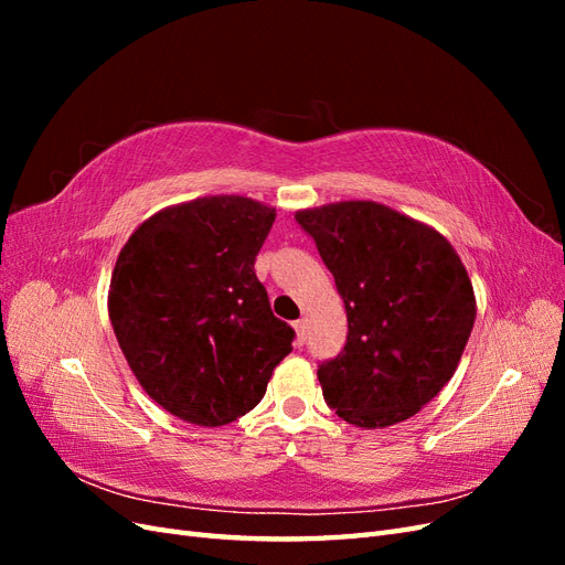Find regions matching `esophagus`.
I'll return each mask as SVG.
<instances>
[{
    "label": "esophagus",
    "instance_id": "esophagus-1",
    "mask_svg": "<svg viewBox=\"0 0 565 565\" xmlns=\"http://www.w3.org/2000/svg\"><path fill=\"white\" fill-rule=\"evenodd\" d=\"M306 332H309V320L306 318H301V320H297L295 322V341H297V347H303V341H306Z\"/></svg>",
    "mask_w": 565,
    "mask_h": 565
}]
</instances>
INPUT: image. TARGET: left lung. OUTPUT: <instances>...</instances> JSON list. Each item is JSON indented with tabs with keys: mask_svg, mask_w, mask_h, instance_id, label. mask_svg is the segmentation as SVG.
I'll list each match as a JSON object with an SVG mask.
<instances>
[{
	"mask_svg": "<svg viewBox=\"0 0 565 565\" xmlns=\"http://www.w3.org/2000/svg\"><path fill=\"white\" fill-rule=\"evenodd\" d=\"M334 276L349 334L318 367L322 396L361 429L409 419L446 386L476 320L469 273L436 228L372 200L295 214Z\"/></svg>",
	"mask_w": 565,
	"mask_h": 565,
	"instance_id": "8db88e82",
	"label": "left lung"
}]
</instances>
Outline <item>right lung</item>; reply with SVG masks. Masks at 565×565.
<instances>
[{
	"instance_id": "1",
	"label": "right lung",
	"mask_w": 565,
	"mask_h": 565,
	"mask_svg": "<svg viewBox=\"0 0 565 565\" xmlns=\"http://www.w3.org/2000/svg\"><path fill=\"white\" fill-rule=\"evenodd\" d=\"M273 221L259 200L204 195L156 212L119 249L108 289L117 344L148 396L188 424L249 413L292 351L295 330L254 273Z\"/></svg>"
}]
</instances>
